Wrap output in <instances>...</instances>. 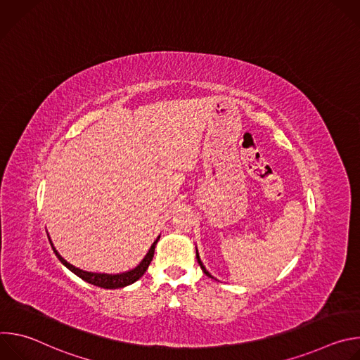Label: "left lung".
<instances>
[{
    "label": "left lung",
    "instance_id": "obj_1",
    "mask_svg": "<svg viewBox=\"0 0 360 360\" xmlns=\"http://www.w3.org/2000/svg\"><path fill=\"white\" fill-rule=\"evenodd\" d=\"M196 261H198V264H199V266H200V269L203 271V274H205V275H207V276H210V278H212V279H215V278H214V276H212V275H211V274H210V272L207 271V268H205V266H203V264H202V261H200V258H199V253H198V249H196Z\"/></svg>",
    "mask_w": 360,
    "mask_h": 360
}]
</instances>
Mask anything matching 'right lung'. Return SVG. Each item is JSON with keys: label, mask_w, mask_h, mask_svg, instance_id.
Masks as SVG:
<instances>
[{"label": "right lung", "mask_w": 360, "mask_h": 360, "mask_svg": "<svg viewBox=\"0 0 360 360\" xmlns=\"http://www.w3.org/2000/svg\"><path fill=\"white\" fill-rule=\"evenodd\" d=\"M161 235L153 240V243L150 245L148 253L145 255V258L139 262L138 266H135L134 269L131 271H127V272H122V274H99V272H88V271H84V269H79L74 265H71L70 262H67L63 256L60 255V252L56 249L53 240H51L49 235H48V239H49V243H51V248H53L54 253L57 255V258L60 259V262L67 266L72 274H75L77 276H79L82 281L91 283V285H95L98 288H104V289H118V288H125L134 282H136L148 269L152 258H153V252H155V246L160 240Z\"/></svg>", "instance_id": "1"}]
</instances>
